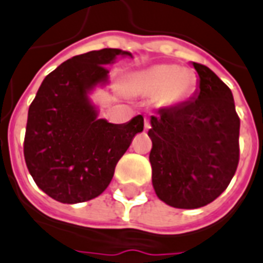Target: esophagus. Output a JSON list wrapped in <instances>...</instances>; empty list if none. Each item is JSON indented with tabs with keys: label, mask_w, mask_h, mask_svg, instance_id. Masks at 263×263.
<instances>
[{
	"label": "esophagus",
	"mask_w": 263,
	"mask_h": 263,
	"mask_svg": "<svg viewBox=\"0 0 263 263\" xmlns=\"http://www.w3.org/2000/svg\"><path fill=\"white\" fill-rule=\"evenodd\" d=\"M144 127H145V130L151 129V121H149V118L144 119Z\"/></svg>",
	"instance_id": "1"
}]
</instances>
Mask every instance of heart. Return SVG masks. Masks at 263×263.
Returning <instances> with one entry per match:
<instances>
[{"label": "heart", "mask_w": 263, "mask_h": 263, "mask_svg": "<svg viewBox=\"0 0 263 263\" xmlns=\"http://www.w3.org/2000/svg\"><path fill=\"white\" fill-rule=\"evenodd\" d=\"M130 85L145 95L159 96L163 104H176L190 95L194 77L176 65H155L133 74Z\"/></svg>", "instance_id": "1"}]
</instances>
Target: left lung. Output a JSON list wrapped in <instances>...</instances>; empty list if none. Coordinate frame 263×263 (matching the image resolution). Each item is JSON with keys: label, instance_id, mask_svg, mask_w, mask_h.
Here are the masks:
<instances>
[{"label": "left lung", "instance_id": "8db88e82", "mask_svg": "<svg viewBox=\"0 0 263 263\" xmlns=\"http://www.w3.org/2000/svg\"><path fill=\"white\" fill-rule=\"evenodd\" d=\"M199 89L187 102L151 118L149 161L157 197L195 209L215 201L239 164V119L232 92L211 69L193 62Z\"/></svg>", "mask_w": 263, "mask_h": 263}]
</instances>
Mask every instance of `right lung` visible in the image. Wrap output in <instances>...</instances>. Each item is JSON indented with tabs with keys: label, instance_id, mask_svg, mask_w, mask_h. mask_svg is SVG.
<instances>
[{
	"label": "right lung",
	"instance_id": "right-lung-1",
	"mask_svg": "<svg viewBox=\"0 0 263 263\" xmlns=\"http://www.w3.org/2000/svg\"><path fill=\"white\" fill-rule=\"evenodd\" d=\"M119 48H103L65 61L52 70L31 103L24 137L29 174L47 195L62 203L85 202L106 190L115 165L144 130L142 115L122 125L98 119L88 93L106 84Z\"/></svg>",
	"mask_w": 263,
	"mask_h": 263
}]
</instances>
